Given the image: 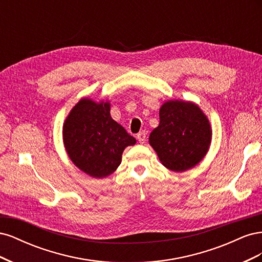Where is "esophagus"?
I'll return each instance as SVG.
<instances>
[{"label":"esophagus","instance_id":"esophagus-1","mask_svg":"<svg viewBox=\"0 0 262 262\" xmlns=\"http://www.w3.org/2000/svg\"><path fill=\"white\" fill-rule=\"evenodd\" d=\"M137 138H138V140H139V142H140L141 144L145 143V140H146V131H141L140 133H138Z\"/></svg>","mask_w":262,"mask_h":262}]
</instances>
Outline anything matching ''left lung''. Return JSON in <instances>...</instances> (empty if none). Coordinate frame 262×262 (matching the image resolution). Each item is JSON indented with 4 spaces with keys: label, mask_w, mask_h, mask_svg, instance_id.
<instances>
[{
    "label": "left lung",
    "mask_w": 262,
    "mask_h": 262,
    "mask_svg": "<svg viewBox=\"0 0 262 262\" xmlns=\"http://www.w3.org/2000/svg\"><path fill=\"white\" fill-rule=\"evenodd\" d=\"M211 142L209 120L191 102L170 100L160 109V124L149 134L162 164L170 170L192 168L207 154Z\"/></svg>",
    "instance_id": "obj_1"
}]
</instances>
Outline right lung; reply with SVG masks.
Segmentation results:
<instances>
[{
  "instance_id": "obj_1",
  "label": "right lung",
  "mask_w": 262,
  "mask_h": 262,
  "mask_svg": "<svg viewBox=\"0 0 262 262\" xmlns=\"http://www.w3.org/2000/svg\"><path fill=\"white\" fill-rule=\"evenodd\" d=\"M69 157L78 168L95 178L113 173L121 163L123 149L136 139L110 116L109 102L82 99L71 110L63 125Z\"/></svg>"
}]
</instances>
